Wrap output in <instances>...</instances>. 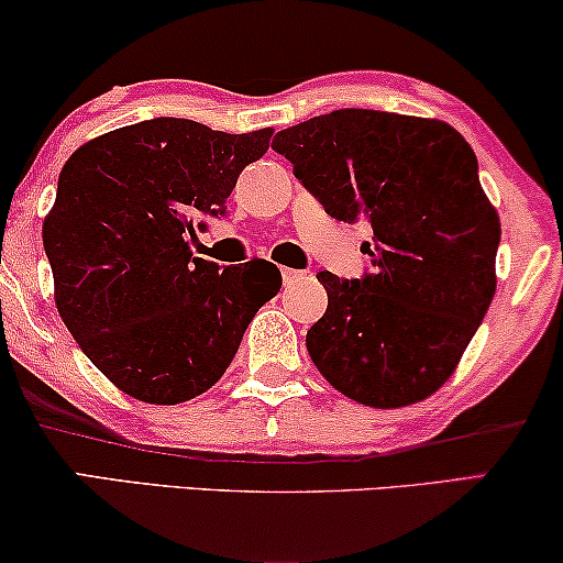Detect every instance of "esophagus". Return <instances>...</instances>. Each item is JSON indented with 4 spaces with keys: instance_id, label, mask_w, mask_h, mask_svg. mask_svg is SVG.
I'll return each instance as SVG.
<instances>
[{
    "instance_id": "1",
    "label": "esophagus",
    "mask_w": 563,
    "mask_h": 563,
    "mask_svg": "<svg viewBox=\"0 0 563 563\" xmlns=\"http://www.w3.org/2000/svg\"><path fill=\"white\" fill-rule=\"evenodd\" d=\"M302 276H305V272H297V268H282L284 287H291V284H297Z\"/></svg>"
}]
</instances>
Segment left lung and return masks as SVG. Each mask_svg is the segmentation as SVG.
<instances>
[{"mask_svg":"<svg viewBox=\"0 0 563 563\" xmlns=\"http://www.w3.org/2000/svg\"><path fill=\"white\" fill-rule=\"evenodd\" d=\"M272 148L330 218L372 222V274L320 272L328 310L307 330L318 372L361 405L405 407L449 382L497 289L499 214L472 145L449 122L335 110Z\"/></svg>","mask_w":563,"mask_h":563,"instance_id":"obj_1","label":"left lung"}]
</instances>
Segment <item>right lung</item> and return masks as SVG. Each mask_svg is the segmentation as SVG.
Instances as JSON below:
<instances>
[{
  "label": "right lung",
  "mask_w": 563,
  "mask_h": 563,
  "mask_svg": "<svg viewBox=\"0 0 563 563\" xmlns=\"http://www.w3.org/2000/svg\"><path fill=\"white\" fill-rule=\"evenodd\" d=\"M272 128L230 135L156 118L84 143L43 220L53 297L87 358L125 395L179 405L218 384L258 307L282 289L264 258L191 256L199 214H222Z\"/></svg>",
  "instance_id": "1"
}]
</instances>
